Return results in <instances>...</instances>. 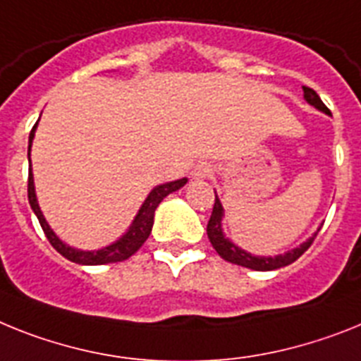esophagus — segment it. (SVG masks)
I'll list each match as a JSON object with an SVG mask.
<instances>
[{
    "label": "esophagus",
    "instance_id": "esophagus-1",
    "mask_svg": "<svg viewBox=\"0 0 361 361\" xmlns=\"http://www.w3.org/2000/svg\"><path fill=\"white\" fill-rule=\"evenodd\" d=\"M211 172H213V166H211V163L200 161L192 166L190 176H192V180H207L209 176H211Z\"/></svg>",
    "mask_w": 361,
    "mask_h": 361
}]
</instances>
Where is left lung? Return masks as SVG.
<instances>
[{"label":"left lung","instance_id":"left-lung-1","mask_svg":"<svg viewBox=\"0 0 361 361\" xmlns=\"http://www.w3.org/2000/svg\"><path fill=\"white\" fill-rule=\"evenodd\" d=\"M302 92H305V101L308 102L310 106H314L316 110L323 111V114H329V108L323 104V101L319 99L312 87L302 86ZM222 220H224V207H222V202L218 200L216 196V190H214V207H213V214L209 218V224H207V237L209 242L213 244V247L216 250V253L222 259H226L227 262H233V264H238V266H244V268H250V269H257V271H269V269H279L283 268V266H288L292 262L299 259V257L305 253V251L310 247V244L314 242V237L317 235V229L312 237H308L307 240L299 244L298 247H293V250H288L286 253H279V255L274 257H262V255H253L250 251L242 250L240 246H237L235 242H231L229 238L226 237V233L222 229Z\"/></svg>","mask_w":361,"mask_h":361}]
</instances>
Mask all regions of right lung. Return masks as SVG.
I'll use <instances>...</instances> for the list:
<instances>
[{
	"label": "right lung",
	"instance_id": "1",
	"mask_svg": "<svg viewBox=\"0 0 361 361\" xmlns=\"http://www.w3.org/2000/svg\"><path fill=\"white\" fill-rule=\"evenodd\" d=\"M38 123L32 126L31 134H29V183H27V195H29V204L31 209L35 211L38 222H40L42 229H44L45 237L49 238L51 246L59 251L60 255L66 257L71 262H77V264L84 266H99V264H110V262H121V260H126L128 257H132L139 247L143 246L145 240L148 238L150 231H152L154 226V213H156L157 205L161 204V200L166 198L169 195L180 190L181 187L185 185L187 178H181V180L166 181L161 185H156L148 196L145 198L143 205L139 207L137 214L134 216L130 227L126 229V233H123L119 238L108 246L101 247V250H77V247L69 246L62 238L56 235V233L51 229V226L45 220L44 213H42L40 204H38V198H36V189H35V176H32V166H31V147L32 139H35V132Z\"/></svg>",
	"mask_w": 361,
	"mask_h": 361
}]
</instances>
